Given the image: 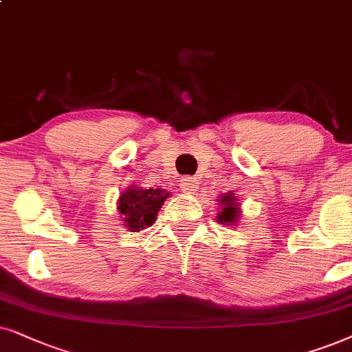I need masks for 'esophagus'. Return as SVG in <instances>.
I'll use <instances>...</instances> for the list:
<instances>
[{"mask_svg":"<svg viewBox=\"0 0 352 352\" xmlns=\"http://www.w3.org/2000/svg\"><path fill=\"white\" fill-rule=\"evenodd\" d=\"M182 191L186 195H193L195 191H198L199 188V182L193 179V177H185V179H182Z\"/></svg>","mask_w":352,"mask_h":352,"instance_id":"obj_1","label":"esophagus"}]
</instances>
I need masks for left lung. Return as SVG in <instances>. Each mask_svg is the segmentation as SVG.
Returning <instances> with one entry per match:
<instances>
[{
  "label": "left lung",
  "instance_id": "left-lung-1",
  "mask_svg": "<svg viewBox=\"0 0 352 352\" xmlns=\"http://www.w3.org/2000/svg\"><path fill=\"white\" fill-rule=\"evenodd\" d=\"M219 212L215 217H217L219 223L227 225V227H235L236 223H240V219L243 217L241 204L238 203V198L232 193H223L219 196Z\"/></svg>",
  "mask_w": 352,
  "mask_h": 352
}]
</instances>
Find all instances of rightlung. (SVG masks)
Segmentation results:
<instances>
[{"label": "right lung", "mask_w": 352, "mask_h": 352, "mask_svg": "<svg viewBox=\"0 0 352 352\" xmlns=\"http://www.w3.org/2000/svg\"><path fill=\"white\" fill-rule=\"evenodd\" d=\"M167 198H170V193L162 188L146 190L138 185L127 186L117 199L120 222L129 228V232H140L151 227Z\"/></svg>", "instance_id": "1"}]
</instances>
